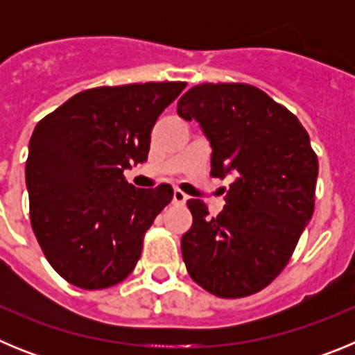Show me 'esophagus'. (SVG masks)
Instances as JSON below:
<instances>
[{
    "label": "esophagus",
    "instance_id": "34e87169",
    "mask_svg": "<svg viewBox=\"0 0 355 355\" xmlns=\"http://www.w3.org/2000/svg\"><path fill=\"white\" fill-rule=\"evenodd\" d=\"M187 200H188L187 193L181 192L180 188H175V190H174V196H172V202H174V205H184Z\"/></svg>",
    "mask_w": 355,
    "mask_h": 355
}]
</instances>
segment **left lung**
Instances as JSON below:
<instances>
[{"mask_svg":"<svg viewBox=\"0 0 355 355\" xmlns=\"http://www.w3.org/2000/svg\"><path fill=\"white\" fill-rule=\"evenodd\" d=\"M178 115L197 121L211 144V175L233 178L225 206L208 215L202 200L181 238L190 277L222 299L258 293L283 272L315 209L318 158L299 119L247 83H202Z\"/></svg>","mask_w":355,"mask_h":355,"instance_id":"8db88e82","label":"left lung"}]
</instances>
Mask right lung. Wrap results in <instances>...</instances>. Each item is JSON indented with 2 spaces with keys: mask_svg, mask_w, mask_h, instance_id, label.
Listing matches in <instances>:
<instances>
[{
  "mask_svg": "<svg viewBox=\"0 0 355 355\" xmlns=\"http://www.w3.org/2000/svg\"><path fill=\"white\" fill-rule=\"evenodd\" d=\"M183 81L97 87L46 115L28 147L30 220L44 256L67 283L103 290L133 272L144 234L172 187L124 178L147 159L150 130Z\"/></svg>",
  "mask_w": 355,
  "mask_h": 355,
  "instance_id": "obj_1",
  "label": "right lung"
}]
</instances>
